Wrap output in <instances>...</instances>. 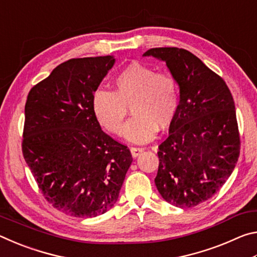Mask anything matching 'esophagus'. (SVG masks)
Segmentation results:
<instances>
[{
    "instance_id": "34e87169",
    "label": "esophagus",
    "mask_w": 257,
    "mask_h": 257,
    "mask_svg": "<svg viewBox=\"0 0 257 257\" xmlns=\"http://www.w3.org/2000/svg\"><path fill=\"white\" fill-rule=\"evenodd\" d=\"M144 150V147H130V152H132V155L134 158H137L138 155H141V153Z\"/></svg>"
}]
</instances>
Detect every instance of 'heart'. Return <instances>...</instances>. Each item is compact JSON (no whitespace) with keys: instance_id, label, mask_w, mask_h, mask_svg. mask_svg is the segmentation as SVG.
Returning a JSON list of instances; mask_svg holds the SVG:
<instances>
[{"instance_id":"b5f03b06","label":"heart","mask_w":257,"mask_h":257,"mask_svg":"<svg viewBox=\"0 0 257 257\" xmlns=\"http://www.w3.org/2000/svg\"><path fill=\"white\" fill-rule=\"evenodd\" d=\"M114 90L97 89L92 96L95 118L111 134H120L130 106L134 116L122 135L132 143L152 141L172 122L179 105L176 78L168 71H155L141 62L124 67L113 80Z\"/></svg>"}]
</instances>
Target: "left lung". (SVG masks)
Masks as SVG:
<instances>
[{
  "mask_svg": "<svg viewBox=\"0 0 257 257\" xmlns=\"http://www.w3.org/2000/svg\"><path fill=\"white\" fill-rule=\"evenodd\" d=\"M143 55L164 61L180 89L169 137L159 146L156 188L172 205L194 207L215 195L236 167L240 137L232 95L189 51L155 47Z\"/></svg>",
  "mask_w": 257,
  "mask_h": 257,
  "instance_id": "obj_1",
  "label": "left lung"
}]
</instances>
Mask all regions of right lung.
<instances>
[{
    "mask_svg": "<svg viewBox=\"0 0 257 257\" xmlns=\"http://www.w3.org/2000/svg\"><path fill=\"white\" fill-rule=\"evenodd\" d=\"M113 55L71 59L35 85L25 105L23 154L43 196L76 217L104 214L118 201L133 162L101 129L92 96Z\"/></svg>",
    "mask_w": 257,
    "mask_h": 257,
    "instance_id": "obj_1",
    "label": "right lung"
}]
</instances>
